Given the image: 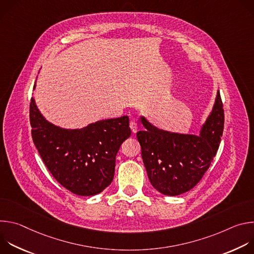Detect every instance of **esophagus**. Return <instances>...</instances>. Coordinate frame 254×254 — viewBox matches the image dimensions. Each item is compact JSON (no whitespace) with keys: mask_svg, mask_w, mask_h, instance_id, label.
<instances>
[{"mask_svg":"<svg viewBox=\"0 0 254 254\" xmlns=\"http://www.w3.org/2000/svg\"><path fill=\"white\" fill-rule=\"evenodd\" d=\"M129 127L133 133H135L137 131V124L134 121L129 122Z\"/></svg>","mask_w":254,"mask_h":254,"instance_id":"1","label":"esophagus"}]
</instances>
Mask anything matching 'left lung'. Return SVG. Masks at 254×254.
<instances>
[{"label": "left lung", "mask_w": 254, "mask_h": 254, "mask_svg": "<svg viewBox=\"0 0 254 254\" xmlns=\"http://www.w3.org/2000/svg\"><path fill=\"white\" fill-rule=\"evenodd\" d=\"M140 121L147 130L137 131L136 137L153 187L168 196L194 188L209 169L221 141L224 110L220 93L199 136L161 130L143 118Z\"/></svg>", "instance_id": "8db88e82"}]
</instances>
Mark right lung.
<instances>
[{
  "mask_svg": "<svg viewBox=\"0 0 254 254\" xmlns=\"http://www.w3.org/2000/svg\"><path fill=\"white\" fill-rule=\"evenodd\" d=\"M128 122L125 116L96 122L81 129H63L41 116L34 98L30 102L35 147L52 176L79 196L96 195L113 182L117 153L130 135Z\"/></svg>",
  "mask_w": 254,
  "mask_h": 254,
  "instance_id": "right-lung-1",
  "label": "right lung"
}]
</instances>
